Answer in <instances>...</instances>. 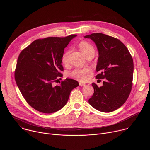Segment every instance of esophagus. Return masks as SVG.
Segmentation results:
<instances>
[{"label": "esophagus", "instance_id": "obj_1", "mask_svg": "<svg viewBox=\"0 0 150 150\" xmlns=\"http://www.w3.org/2000/svg\"><path fill=\"white\" fill-rule=\"evenodd\" d=\"M79 85L80 86H85L86 85V84L84 83H82V82H79Z\"/></svg>", "mask_w": 150, "mask_h": 150}]
</instances>
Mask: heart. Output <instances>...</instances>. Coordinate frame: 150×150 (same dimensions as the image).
<instances>
[{
    "label": "heart",
    "instance_id": "1",
    "mask_svg": "<svg viewBox=\"0 0 150 150\" xmlns=\"http://www.w3.org/2000/svg\"><path fill=\"white\" fill-rule=\"evenodd\" d=\"M79 48L82 53L87 57L89 56H94L96 53L94 46L86 41H80L78 45ZM70 50L65 51L61 57V61L63 64L66 65L68 63V57ZM90 68H76L75 70L69 73L71 77L79 80V81H85L88 78V74L91 73Z\"/></svg>",
    "mask_w": 150,
    "mask_h": 150
}]
</instances>
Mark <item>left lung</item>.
Here are the masks:
<instances>
[{
    "mask_svg": "<svg viewBox=\"0 0 150 150\" xmlns=\"http://www.w3.org/2000/svg\"><path fill=\"white\" fill-rule=\"evenodd\" d=\"M93 40L98 49L96 67L98 79H105L98 87L93 83L94 93L88 100L91 106L103 112L120 108L127 100L132 87L133 61L125 45L118 39L101 33L84 37Z\"/></svg>",
    "mask_w": 150,
    "mask_h": 150,
    "instance_id": "1",
    "label": "left lung"
}]
</instances>
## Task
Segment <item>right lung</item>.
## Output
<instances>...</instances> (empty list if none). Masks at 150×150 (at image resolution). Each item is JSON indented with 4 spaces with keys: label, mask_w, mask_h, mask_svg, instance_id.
I'll return each instance as SVG.
<instances>
[{
    "label": "right lung",
    "mask_w": 150,
    "mask_h": 150,
    "mask_svg": "<svg viewBox=\"0 0 150 150\" xmlns=\"http://www.w3.org/2000/svg\"><path fill=\"white\" fill-rule=\"evenodd\" d=\"M76 36L38 39L19 54L16 82L25 100L35 110L45 113L58 111L66 105L71 91L79 85L76 80L69 78L59 85H53L62 76L61 57L64 49Z\"/></svg>",
    "instance_id": "right-lung-1"
}]
</instances>
